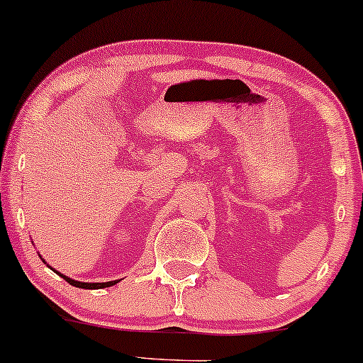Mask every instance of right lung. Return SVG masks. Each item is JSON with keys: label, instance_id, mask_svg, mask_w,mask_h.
<instances>
[{"label": "right lung", "instance_id": "right-lung-1", "mask_svg": "<svg viewBox=\"0 0 363 363\" xmlns=\"http://www.w3.org/2000/svg\"><path fill=\"white\" fill-rule=\"evenodd\" d=\"M45 262V260H43ZM46 264V262H45ZM57 272V270H55ZM60 274V272H57ZM60 277L65 279L67 282L72 286H75V288H82V289H101V288H110V286L117 284L118 281H108V282H81V281H75V279H70L69 276H63V274H60Z\"/></svg>", "mask_w": 363, "mask_h": 363}]
</instances>
